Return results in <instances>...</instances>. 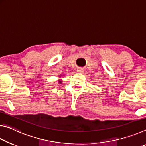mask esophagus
Masks as SVG:
<instances>
[{"label": "esophagus", "mask_w": 146, "mask_h": 146, "mask_svg": "<svg viewBox=\"0 0 146 146\" xmlns=\"http://www.w3.org/2000/svg\"><path fill=\"white\" fill-rule=\"evenodd\" d=\"M83 72H84V70H83V68H78V73H83Z\"/></svg>", "instance_id": "1"}]
</instances>
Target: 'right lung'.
Masks as SVG:
<instances>
[{
    "label": "right lung",
    "instance_id": "right-lung-1",
    "mask_svg": "<svg viewBox=\"0 0 146 146\" xmlns=\"http://www.w3.org/2000/svg\"><path fill=\"white\" fill-rule=\"evenodd\" d=\"M59 83H61V81H59Z\"/></svg>",
    "mask_w": 146,
    "mask_h": 146
}]
</instances>
